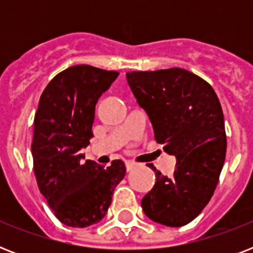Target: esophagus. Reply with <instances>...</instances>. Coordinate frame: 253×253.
<instances>
[{"label":"esophagus","mask_w":253,"mask_h":253,"mask_svg":"<svg viewBox=\"0 0 253 253\" xmlns=\"http://www.w3.org/2000/svg\"><path fill=\"white\" fill-rule=\"evenodd\" d=\"M136 166H138V164H136V163H134V162H127L126 163L127 170H131V169H134Z\"/></svg>","instance_id":"esophagus-1"}]
</instances>
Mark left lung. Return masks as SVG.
Segmentation results:
<instances>
[{
    "mask_svg": "<svg viewBox=\"0 0 253 253\" xmlns=\"http://www.w3.org/2000/svg\"><path fill=\"white\" fill-rule=\"evenodd\" d=\"M135 98L150 117L155 139L176 156L168 178L156 182L142 200L150 219L181 227L200 214L214 194L226 158L223 111L208 81L182 68L127 72Z\"/></svg>",
    "mask_w": 253,
    "mask_h": 253,
    "instance_id": "1",
    "label": "left lung"
}]
</instances>
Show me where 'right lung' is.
I'll return each mask as SVG.
<instances>
[{
  "mask_svg": "<svg viewBox=\"0 0 253 253\" xmlns=\"http://www.w3.org/2000/svg\"><path fill=\"white\" fill-rule=\"evenodd\" d=\"M118 75L73 65L57 73L41 95L31 143L34 174L47 204L65 226L98 223L126 174L122 160L103 167L91 160L84 163L81 154L93 136L95 103Z\"/></svg>",
  "mask_w": 253,
  "mask_h": 253,
  "instance_id": "obj_1",
  "label": "right lung"
}]
</instances>
